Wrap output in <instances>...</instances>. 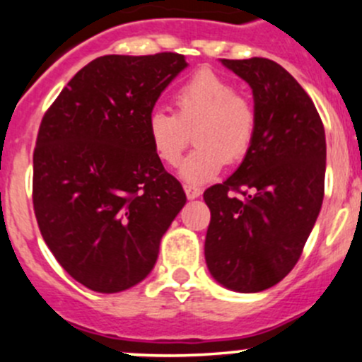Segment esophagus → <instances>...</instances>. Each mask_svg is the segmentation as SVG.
<instances>
[{
	"label": "esophagus",
	"instance_id": "obj_1",
	"mask_svg": "<svg viewBox=\"0 0 362 362\" xmlns=\"http://www.w3.org/2000/svg\"><path fill=\"white\" fill-rule=\"evenodd\" d=\"M184 189H185V194H187V198H189V199H194V198H198L199 194H202V189H199L198 185L185 184V185H184Z\"/></svg>",
	"mask_w": 362,
	"mask_h": 362
}]
</instances>
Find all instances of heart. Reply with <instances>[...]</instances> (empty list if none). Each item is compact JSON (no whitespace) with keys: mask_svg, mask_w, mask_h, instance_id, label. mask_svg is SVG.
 <instances>
[{"mask_svg":"<svg viewBox=\"0 0 362 362\" xmlns=\"http://www.w3.org/2000/svg\"><path fill=\"white\" fill-rule=\"evenodd\" d=\"M173 112L152 110L147 136L156 156L175 166L191 144L196 147L182 164V177L206 182L222 166L249 154L257 127L254 103L238 93L231 80L211 69H199L175 89Z\"/></svg>","mask_w":362,"mask_h":362,"instance_id":"1","label":"heart"}]
</instances>
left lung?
Returning <instances> with one entry per match:
<instances>
[{"mask_svg": "<svg viewBox=\"0 0 362 362\" xmlns=\"http://www.w3.org/2000/svg\"><path fill=\"white\" fill-rule=\"evenodd\" d=\"M222 63L252 87L257 127L238 170L204 191L211 214L204 259L224 287L259 293L294 268L312 233L324 198L326 134L312 98L275 61Z\"/></svg>", "mask_w": 362, "mask_h": 362, "instance_id": "8db88e82", "label": "left lung"}]
</instances>
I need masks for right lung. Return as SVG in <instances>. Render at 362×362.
Masks as SVG:
<instances>
[{"label":"right lung","mask_w":362,"mask_h":362,"mask_svg":"<svg viewBox=\"0 0 362 362\" xmlns=\"http://www.w3.org/2000/svg\"><path fill=\"white\" fill-rule=\"evenodd\" d=\"M185 66L177 52L98 57L43 115L33 152L36 222L87 289L110 294L141 282L185 204L147 136L148 113Z\"/></svg>","instance_id":"add662e5"}]
</instances>
